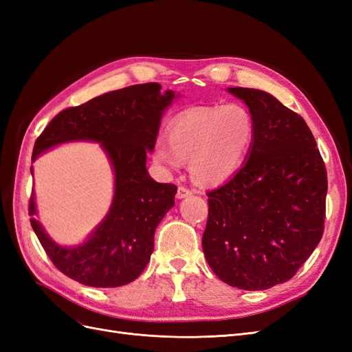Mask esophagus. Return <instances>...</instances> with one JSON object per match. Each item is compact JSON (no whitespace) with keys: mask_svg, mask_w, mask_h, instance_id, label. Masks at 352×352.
I'll use <instances>...</instances> for the list:
<instances>
[{"mask_svg":"<svg viewBox=\"0 0 352 352\" xmlns=\"http://www.w3.org/2000/svg\"><path fill=\"white\" fill-rule=\"evenodd\" d=\"M189 195H192V190H190L189 188H186V186H179V188H177L176 197H177L179 199L186 198V197H189Z\"/></svg>","mask_w":352,"mask_h":352,"instance_id":"obj_1","label":"esophagus"}]
</instances>
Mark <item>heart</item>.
I'll list each match as a JSON object with an SVG mask.
<instances>
[{"instance_id":"b5f03b06","label":"heart","mask_w":352,"mask_h":352,"mask_svg":"<svg viewBox=\"0 0 352 352\" xmlns=\"http://www.w3.org/2000/svg\"><path fill=\"white\" fill-rule=\"evenodd\" d=\"M255 140V122L241 104L194 107L180 111L167 127V142L154 145L153 157L167 168L189 163L201 186L226 182L247 160Z\"/></svg>"}]
</instances>
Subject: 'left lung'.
<instances>
[{"label":"left lung","mask_w":352,"mask_h":352,"mask_svg":"<svg viewBox=\"0 0 352 352\" xmlns=\"http://www.w3.org/2000/svg\"><path fill=\"white\" fill-rule=\"evenodd\" d=\"M228 91L248 105L255 140L238 173L207 192L202 251L220 280L263 291L289 280L320 242L327 173L300 114L269 92Z\"/></svg>","instance_id":"obj_1"}]
</instances>
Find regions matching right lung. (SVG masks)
<instances>
[{"mask_svg": "<svg viewBox=\"0 0 352 352\" xmlns=\"http://www.w3.org/2000/svg\"><path fill=\"white\" fill-rule=\"evenodd\" d=\"M175 98L160 83L132 85L58 113L39 135L32 162L50 148L70 141L100 142L114 170V197L109 214L78 247H61L34 217L30 225L52 264L67 278L94 287H116L135 280L151 258L154 233L173 207L177 188L148 175L146 153L154 150L160 120Z\"/></svg>", "mask_w": 352, "mask_h": 352, "instance_id": "right-lung-1", "label": "right lung"}]
</instances>
